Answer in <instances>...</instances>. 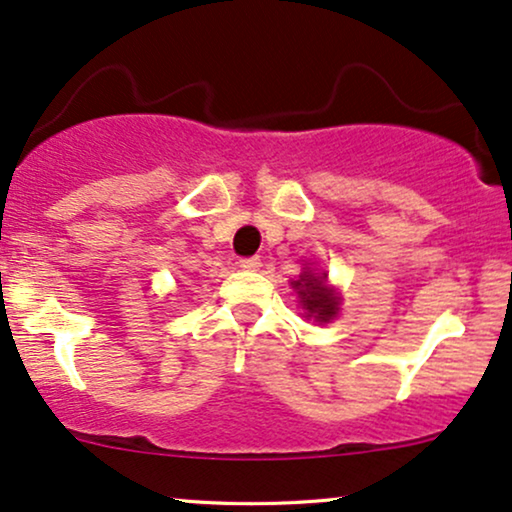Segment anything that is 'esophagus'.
Here are the masks:
<instances>
[{"label": "esophagus", "mask_w": 512, "mask_h": 512, "mask_svg": "<svg viewBox=\"0 0 512 512\" xmlns=\"http://www.w3.org/2000/svg\"><path fill=\"white\" fill-rule=\"evenodd\" d=\"M238 267L245 269V271H257L262 267V260H260V257H243V260L238 262Z\"/></svg>", "instance_id": "esophagus-1"}]
</instances>
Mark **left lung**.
Masks as SVG:
<instances>
[{
    "label": "left lung",
    "instance_id": "8db88e82",
    "mask_svg": "<svg viewBox=\"0 0 512 512\" xmlns=\"http://www.w3.org/2000/svg\"><path fill=\"white\" fill-rule=\"evenodd\" d=\"M295 288L297 293H300V300L304 304V309L309 312V316H314V319L319 321H328L338 314L340 300L333 295V290L326 288L323 276L319 278L309 274V271H304L300 281H295Z\"/></svg>",
    "mask_w": 512,
    "mask_h": 512
}]
</instances>
